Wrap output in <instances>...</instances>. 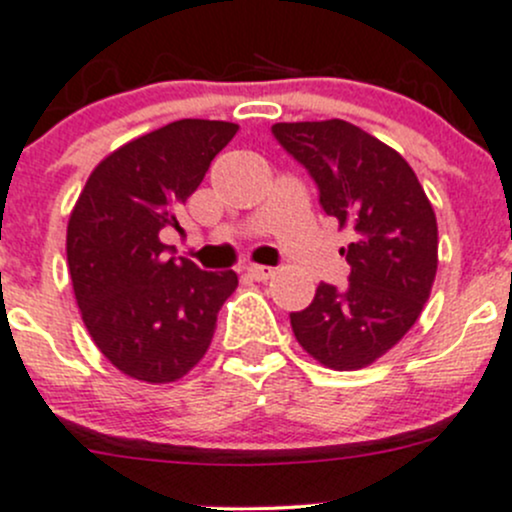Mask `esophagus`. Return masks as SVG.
<instances>
[{"instance_id":"obj_1","label":"esophagus","mask_w":512,"mask_h":512,"mask_svg":"<svg viewBox=\"0 0 512 512\" xmlns=\"http://www.w3.org/2000/svg\"><path fill=\"white\" fill-rule=\"evenodd\" d=\"M247 275L257 282H267L275 277V267H265V265H250L247 267Z\"/></svg>"}]
</instances>
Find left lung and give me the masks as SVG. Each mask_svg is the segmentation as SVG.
I'll return each mask as SVG.
<instances>
[{
	"instance_id": "left-lung-1",
	"label": "left lung",
	"mask_w": 512,
	"mask_h": 512,
	"mask_svg": "<svg viewBox=\"0 0 512 512\" xmlns=\"http://www.w3.org/2000/svg\"><path fill=\"white\" fill-rule=\"evenodd\" d=\"M272 133L309 170L324 213L349 227V285L317 287L289 314L297 342L319 364L354 371L374 364L416 324L438 267L436 213L394 148L347 121L275 123Z\"/></svg>"
}]
</instances>
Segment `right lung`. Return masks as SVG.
<instances>
[{
  "mask_svg": "<svg viewBox=\"0 0 512 512\" xmlns=\"http://www.w3.org/2000/svg\"><path fill=\"white\" fill-rule=\"evenodd\" d=\"M237 123L183 118L126 143L96 165L66 227L76 304L101 354L148 384L178 381L203 359L232 270L165 257L163 227L203 183Z\"/></svg>",
  "mask_w": 512,
  "mask_h": 512,
  "instance_id": "obj_1",
  "label": "right lung"
}]
</instances>
